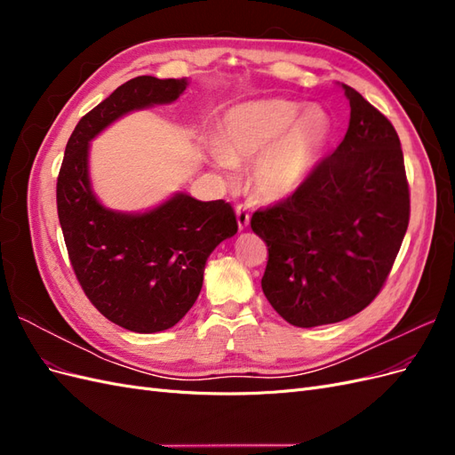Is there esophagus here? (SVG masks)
Listing matches in <instances>:
<instances>
[{
    "mask_svg": "<svg viewBox=\"0 0 455 455\" xmlns=\"http://www.w3.org/2000/svg\"><path fill=\"white\" fill-rule=\"evenodd\" d=\"M235 214H237V224H239V229L243 231V229L249 228V224H251V214H249V211L244 209L243 204H239V206H237V209H235Z\"/></svg>",
    "mask_w": 455,
    "mask_h": 455,
    "instance_id": "1",
    "label": "esophagus"
}]
</instances>
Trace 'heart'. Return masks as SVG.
<instances>
[{
  "label": "heart",
  "mask_w": 455,
  "mask_h": 455,
  "mask_svg": "<svg viewBox=\"0 0 455 455\" xmlns=\"http://www.w3.org/2000/svg\"><path fill=\"white\" fill-rule=\"evenodd\" d=\"M332 136L334 121L321 106L284 99L246 102L228 109L222 140L209 148V161L228 178L235 164L254 163L256 196L277 203L307 182Z\"/></svg>",
  "instance_id": "1"
}]
</instances>
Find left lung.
<instances>
[{
	"label": "left lung",
	"mask_w": 455,
	"mask_h": 455,
	"mask_svg": "<svg viewBox=\"0 0 455 455\" xmlns=\"http://www.w3.org/2000/svg\"><path fill=\"white\" fill-rule=\"evenodd\" d=\"M341 89L351 108L346 139L292 197L251 220L269 251L261 291L299 328L363 311L381 291L408 229L398 134L363 94Z\"/></svg>",
	"instance_id": "left-lung-1"
}]
</instances>
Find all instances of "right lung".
<instances>
[{
	"mask_svg": "<svg viewBox=\"0 0 455 455\" xmlns=\"http://www.w3.org/2000/svg\"><path fill=\"white\" fill-rule=\"evenodd\" d=\"M189 81L134 77L81 117L66 144L57 209L76 277L108 321L139 334L172 328L196 304L206 259L237 233L226 201L186 191L144 212H123L96 197L89 148L112 123L136 109L171 104Z\"/></svg>",
	"mask_w": 455,
	"mask_h": 455,
	"instance_id": "1",
	"label": "right lung"
}]
</instances>
